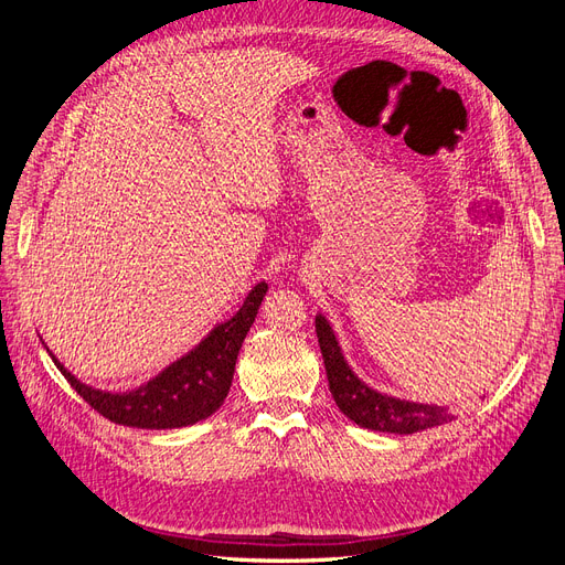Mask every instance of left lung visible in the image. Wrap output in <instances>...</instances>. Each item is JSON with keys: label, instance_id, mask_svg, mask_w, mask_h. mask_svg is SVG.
<instances>
[{"label": "left lung", "instance_id": "8db88e82", "mask_svg": "<svg viewBox=\"0 0 565 565\" xmlns=\"http://www.w3.org/2000/svg\"><path fill=\"white\" fill-rule=\"evenodd\" d=\"M316 334L332 398L341 413L358 426L388 434H417L455 419L452 409L446 405L393 398L358 380L344 361V353H341L339 341L324 316H316Z\"/></svg>", "mask_w": 565, "mask_h": 565}]
</instances>
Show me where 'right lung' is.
<instances>
[{
	"mask_svg": "<svg viewBox=\"0 0 565 565\" xmlns=\"http://www.w3.org/2000/svg\"><path fill=\"white\" fill-rule=\"evenodd\" d=\"M266 292V282L256 285L231 320L216 324L193 351L164 367L158 377L127 393L82 384L56 361L54 353L49 355L79 396L106 419L134 429H181L214 415L228 396L237 353Z\"/></svg>",
	"mask_w": 565,
	"mask_h": 565,
	"instance_id": "right-lung-1",
	"label": "right lung"
}]
</instances>
